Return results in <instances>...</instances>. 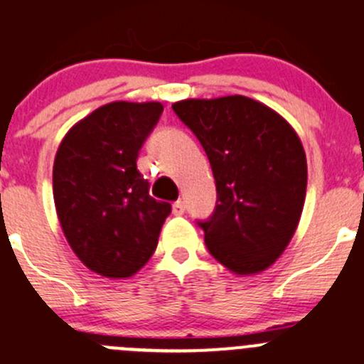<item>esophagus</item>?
<instances>
[{"instance_id": "obj_1", "label": "esophagus", "mask_w": 364, "mask_h": 364, "mask_svg": "<svg viewBox=\"0 0 364 364\" xmlns=\"http://www.w3.org/2000/svg\"><path fill=\"white\" fill-rule=\"evenodd\" d=\"M172 213H174V215H183V213H185V203L176 201L174 205H172Z\"/></svg>"}]
</instances>
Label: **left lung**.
I'll use <instances>...</instances> for the list:
<instances>
[{
  "label": "left lung",
  "instance_id": "8db88e82",
  "mask_svg": "<svg viewBox=\"0 0 364 364\" xmlns=\"http://www.w3.org/2000/svg\"><path fill=\"white\" fill-rule=\"evenodd\" d=\"M212 165L215 212L205 242L235 274L273 266L293 239L307 192V159L296 131L266 104L242 95L172 104Z\"/></svg>",
  "mask_w": 364,
  "mask_h": 364
}]
</instances>
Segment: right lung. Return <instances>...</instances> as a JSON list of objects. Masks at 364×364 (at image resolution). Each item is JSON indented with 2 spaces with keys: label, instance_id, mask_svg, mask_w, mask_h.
I'll use <instances>...</instances> for the list:
<instances>
[{
  "label": "right lung",
  "instance_id": "right-lung-1",
  "mask_svg": "<svg viewBox=\"0 0 364 364\" xmlns=\"http://www.w3.org/2000/svg\"><path fill=\"white\" fill-rule=\"evenodd\" d=\"M163 113L159 102H111L73 125L53 161V201L64 237L86 267L107 278L141 269L171 205L156 201L136 159Z\"/></svg>",
  "mask_w": 364,
  "mask_h": 364
}]
</instances>
